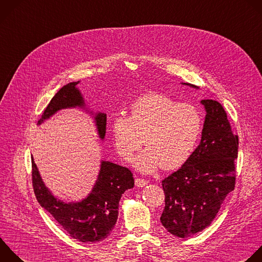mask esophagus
Segmentation results:
<instances>
[{"instance_id":"1","label":"esophagus","mask_w":262,"mask_h":262,"mask_svg":"<svg viewBox=\"0 0 262 262\" xmlns=\"http://www.w3.org/2000/svg\"><path fill=\"white\" fill-rule=\"evenodd\" d=\"M135 184H136L137 187H144L145 185L148 184V181H146V180H144V179L137 178V179L135 180Z\"/></svg>"}]
</instances>
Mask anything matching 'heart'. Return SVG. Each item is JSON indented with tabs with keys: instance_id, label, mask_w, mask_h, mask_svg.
I'll use <instances>...</instances> for the list:
<instances>
[{
	"instance_id": "b5f03b06",
	"label": "heart",
	"mask_w": 262,
	"mask_h": 262,
	"mask_svg": "<svg viewBox=\"0 0 262 262\" xmlns=\"http://www.w3.org/2000/svg\"><path fill=\"white\" fill-rule=\"evenodd\" d=\"M203 129V117L192 104L149 93L134 102L130 115L116 116L112 136L119 155L130 161L143 143L147 148L136 158V167L152 172L162 166L173 169L192 155Z\"/></svg>"
}]
</instances>
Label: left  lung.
Instances as JSON below:
<instances>
[{
  "mask_svg": "<svg viewBox=\"0 0 262 262\" xmlns=\"http://www.w3.org/2000/svg\"><path fill=\"white\" fill-rule=\"evenodd\" d=\"M201 103L207 112L201 143L178 170L162 180L165 206L161 224L182 238L208 227L235 185L238 137L233 135L220 103Z\"/></svg>",
  "mask_w": 262,
  "mask_h": 262,
  "instance_id": "obj_1",
  "label": "left lung"
}]
</instances>
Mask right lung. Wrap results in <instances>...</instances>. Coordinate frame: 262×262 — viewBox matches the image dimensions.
I'll return each mask as SVG.
<instances>
[{
    "label": "right lung",
    "instance_id": "obj_1",
    "mask_svg": "<svg viewBox=\"0 0 262 262\" xmlns=\"http://www.w3.org/2000/svg\"><path fill=\"white\" fill-rule=\"evenodd\" d=\"M71 82L62 86L46 107L38 124L50 118L57 111L67 108H84V100L76 85ZM101 140L106 135L107 115L95 116ZM32 179L38 203L48 211L63 230L73 238L82 243H97L107 238L118 218V206L125 190L135 185L132 171L124 166L102 160L98 180L92 192L77 203H64L55 198L45 186L38 167L32 157Z\"/></svg>",
    "mask_w": 262,
    "mask_h": 262
}]
</instances>
